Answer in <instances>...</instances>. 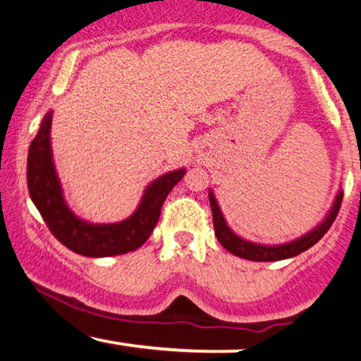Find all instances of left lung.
<instances>
[{
	"label": "left lung",
	"instance_id": "left-lung-1",
	"mask_svg": "<svg viewBox=\"0 0 361 361\" xmlns=\"http://www.w3.org/2000/svg\"><path fill=\"white\" fill-rule=\"evenodd\" d=\"M209 200H210V209H212L215 235H217L219 243H221L227 251L233 252L235 256H239V258L250 259V261H280V259L293 258V256L307 251L309 247H312L314 244H316L319 239L327 233V231H329V227L333 226L334 219H336V215L339 212V207H341L343 192H338L336 198H334L333 207H331V210L327 212L324 221L319 224L317 227H314L310 233L304 234L302 238L295 239V241L276 244V246L256 244L239 238V235L234 234L233 231L229 229V226H227L226 219H224V215L221 212V207H219L217 200H215L212 190L209 192Z\"/></svg>",
	"mask_w": 361,
	"mask_h": 361
}]
</instances>
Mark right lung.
I'll return each instance as SVG.
<instances>
[{
  "label": "right lung",
  "mask_w": 361,
  "mask_h": 361,
  "mask_svg": "<svg viewBox=\"0 0 361 361\" xmlns=\"http://www.w3.org/2000/svg\"><path fill=\"white\" fill-rule=\"evenodd\" d=\"M52 111L45 115L27 157V183L32 202L54 238L78 255L90 258L126 255L147 241L161 215V207L186 169H175L147 185L130 217L115 224H91L71 212L62 195L51 149Z\"/></svg>",
  "instance_id": "add662e5"
}]
</instances>
